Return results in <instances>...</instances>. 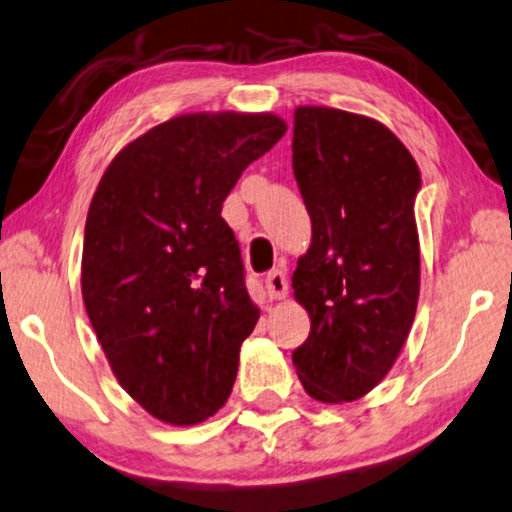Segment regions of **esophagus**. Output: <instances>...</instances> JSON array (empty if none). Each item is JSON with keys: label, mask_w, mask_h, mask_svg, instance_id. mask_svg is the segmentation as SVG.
<instances>
[{"label": "esophagus", "mask_w": 512, "mask_h": 512, "mask_svg": "<svg viewBox=\"0 0 512 512\" xmlns=\"http://www.w3.org/2000/svg\"><path fill=\"white\" fill-rule=\"evenodd\" d=\"M264 287H266V297H269V301H280L287 297V278L283 271H271L269 276H266L264 280Z\"/></svg>", "instance_id": "34e87169"}]
</instances>
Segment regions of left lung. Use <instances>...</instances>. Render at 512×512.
<instances>
[{
    "label": "left lung",
    "mask_w": 512,
    "mask_h": 512,
    "mask_svg": "<svg viewBox=\"0 0 512 512\" xmlns=\"http://www.w3.org/2000/svg\"><path fill=\"white\" fill-rule=\"evenodd\" d=\"M292 169L313 236L292 273L311 334L292 362L308 397L362 399L397 362L420 297V169L383 122L294 109Z\"/></svg>",
    "instance_id": "1"
}]
</instances>
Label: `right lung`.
<instances>
[{
  "instance_id": "add662e5",
  "label": "right lung",
  "mask_w": 512,
  "mask_h": 512,
  "mask_svg": "<svg viewBox=\"0 0 512 512\" xmlns=\"http://www.w3.org/2000/svg\"><path fill=\"white\" fill-rule=\"evenodd\" d=\"M276 113L176 115L106 167L85 220L81 290L113 376L174 427L225 406L259 308L222 201L276 146Z\"/></svg>"
}]
</instances>
